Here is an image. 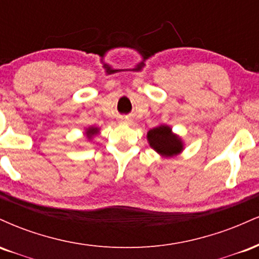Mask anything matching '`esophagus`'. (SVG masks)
I'll return each instance as SVG.
<instances>
[{
    "instance_id": "obj_1",
    "label": "esophagus",
    "mask_w": 259,
    "mask_h": 259,
    "mask_svg": "<svg viewBox=\"0 0 259 259\" xmlns=\"http://www.w3.org/2000/svg\"><path fill=\"white\" fill-rule=\"evenodd\" d=\"M123 121L124 123H129V120H126V119H123Z\"/></svg>"
}]
</instances>
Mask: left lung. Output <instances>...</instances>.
I'll list each match as a JSON object with an SVG mask.
<instances>
[{
  "instance_id": "1",
  "label": "left lung",
  "mask_w": 259,
  "mask_h": 259,
  "mask_svg": "<svg viewBox=\"0 0 259 259\" xmlns=\"http://www.w3.org/2000/svg\"><path fill=\"white\" fill-rule=\"evenodd\" d=\"M150 146L162 157H173L184 150V144L178 135L171 133L170 126L159 125L147 133Z\"/></svg>"
}]
</instances>
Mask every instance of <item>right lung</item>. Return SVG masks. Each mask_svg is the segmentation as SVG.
Here are the masks:
<instances>
[{
    "mask_svg": "<svg viewBox=\"0 0 259 259\" xmlns=\"http://www.w3.org/2000/svg\"><path fill=\"white\" fill-rule=\"evenodd\" d=\"M85 134H86V138H88L89 140H91L95 135H97V134H99V127H94V126L89 127V129H86Z\"/></svg>",
    "mask_w": 259,
    "mask_h": 259,
    "instance_id": "obj_1",
    "label": "right lung"
}]
</instances>
